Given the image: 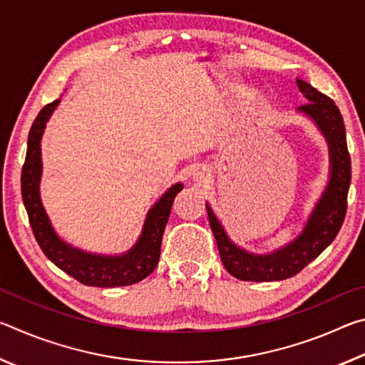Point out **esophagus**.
<instances>
[{"mask_svg": "<svg viewBox=\"0 0 365 365\" xmlns=\"http://www.w3.org/2000/svg\"><path fill=\"white\" fill-rule=\"evenodd\" d=\"M205 175H206V170L205 169H196V170H193V178L195 180H202V178H205Z\"/></svg>", "mask_w": 365, "mask_h": 365, "instance_id": "34e87169", "label": "esophagus"}]
</instances>
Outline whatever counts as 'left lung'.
<instances>
[{
    "label": "left lung",
    "instance_id": "8db88e82",
    "mask_svg": "<svg viewBox=\"0 0 365 365\" xmlns=\"http://www.w3.org/2000/svg\"><path fill=\"white\" fill-rule=\"evenodd\" d=\"M296 83L307 100L304 106L296 110L316 123L329 145V183L298 237L267 255H256L235 245L206 202L209 225L217 242L222 264L228 274L238 280L279 282L289 279L314 261L335 240L343 225L351 183V158L343 117L329 96L301 78H296Z\"/></svg>",
    "mask_w": 365,
    "mask_h": 365
}]
</instances>
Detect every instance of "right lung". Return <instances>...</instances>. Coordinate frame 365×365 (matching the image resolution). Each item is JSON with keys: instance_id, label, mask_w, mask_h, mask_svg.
<instances>
[{"instance_id": "obj_1", "label": "right lung", "mask_w": 365, "mask_h": 365, "mask_svg": "<svg viewBox=\"0 0 365 365\" xmlns=\"http://www.w3.org/2000/svg\"><path fill=\"white\" fill-rule=\"evenodd\" d=\"M61 103L56 101L43 108L30 128L27 140V156L22 168L21 188L24 206L27 209L30 227L45 256L61 270L88 287L114 288L127 287L146 279L156 269L160 255L164 228L168 225L172 202L183 185L175 183L154 202L148 211L141 233L130 250L123 255L108 256L83 251L69 245L59 237L49 220L41 202L40 182L43 174L41 138L46 122Z\"/></svg>"}]
</instances>
